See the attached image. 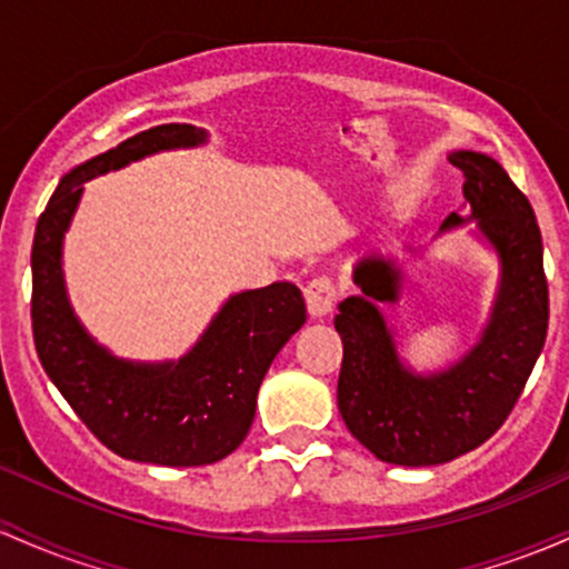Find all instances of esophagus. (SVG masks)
I'll return each instance as SVG.
<instances>
[{"mask_svg": "<svg viewBox=\"0 0 569 569\" xmlns=\"http://www.w3.org/2000/svg\"><path fill=\"white\" fill-rule=\"evenodd\" d=\"M305 302H308V313L313 318H327L335 310L337 302V286L332 278H316L305 286Z\"/></svg>", "mask_w": 569, "mask_h": 569, "instance_id": "34e87169", "label": "esophagus"}]
</instances>
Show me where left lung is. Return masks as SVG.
Here are the masks:
<instances>
[{
  "instance_id": "8db88e82",
  "label": "left lung",
  "mask_w": 569,
  "mask_h": 569,
  "mask_svg": "<svg viewBox=\"0 0 569 569\" xmlns=\"http://www.w3.org/2000/svg\"><path fill=\"white\" fill-rule=\"evenodd\" d=\"M448 161L465 174L467 216L451 213L440 232L476 221V237L499 261L489 321L459 361L416 372L402 361L380 305L402 295V264L367 253L353 264L359 295L337 305L342 337L337 408L361 446L380 461L432 467L472 451L505 423L546 346L548 283L542 237L532 204L497 159L453 151Z\"/></svg>"
}]
</instances>
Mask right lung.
Masks as SVG:
<instances>
[{
	"label": "right lung",
	"mask_w": 569,
	"mask_h": 569,
	"mask_svg": "<svg viewBox=\"0 0 569 569\" xmlns=\"http://www.w3.org/2000/svg\"><path fill=\"white\" fill-rule=\"evenodd\" d=\"M204 142V129L164 123L83 161L61 178L31 246V329L48 378L112 453L146 465L199 467L229 457L251 429L272 359L308 321L302 291L283 280L229 297L180 359L132 361L99 346L74 316L61 253L86 183Z\"/></svg>",
	"instance_id": "right-lung-1"
}]
</instances>
